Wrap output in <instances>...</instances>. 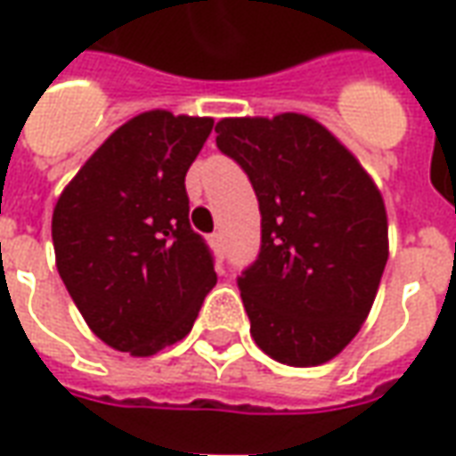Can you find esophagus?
<instances>
[{"mask_svg":"<svg viewBox=\"0 0 456 456\" xmlns=\"http://www.w3.org/2000/svg\"><path fill=\"white\" fill-rule=\"evenodd\" d=\"M209 247L222 254V234H209Z\"/></svg>","mask_w":456,"mask_h":456,"instance_id":"esophagus-1","label":"esophagus"}]
</instances>
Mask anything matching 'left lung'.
Returning <instances> with one entry per match:
<instances>
[{"instance_id":"left-lung-1","label":"left lung","mask_w":456,"mask_h":456,"mask_svg":"<svg viewBox=\"0 0 456 456\" xmlns=\"http://www.w3.org/2000/svg\"><path fill=\"white\" fill-rule=\"evenodd\" d=\"M215 131L261 209V251L239 276L254 342L288 366L335 359L369 317L388 261L381 190L305 114L227 117Z\"/></svg>"}]
</instances>
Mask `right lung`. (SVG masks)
Returning a JSON list of instances; mask_svg holds the SVG:
<instances>
[{"mask_svg": "<svg viewBox=\"0 0 456 456\" xmlns=\"http://www.w3.org/2000/svg\"><path fill=\"white\" fill-rule=\"evenodd\" d=\"M212 117L151 110L121 124L53 208L55 266L87 327L151 356L192 330L217 273L190 227L185 173Z\"/></svg>", "mask_w": 456, "mask_h": 456, "instance_id": "right-lung-1", "label": "right lung"}]
</instances>
